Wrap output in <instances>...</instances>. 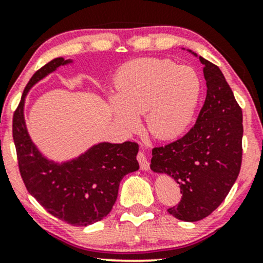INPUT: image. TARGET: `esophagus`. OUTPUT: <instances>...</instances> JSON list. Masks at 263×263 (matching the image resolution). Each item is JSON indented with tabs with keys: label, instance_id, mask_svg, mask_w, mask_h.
Instances as JSON below:
<instances>
[{
	"label": "esophagus",
	"instance_id": "esophagus-1",
	"mask_svg": "<svg viewBox=\"0 0 263 263\" xmlns=\"http://www.w3.org/2000/svg\"><path fill=\"white\" fill-rule=\"evenodd\" d=\"M137 161H138V163H140V167H141L142 171H148L149 162H148V159H147L146 155H144V152H142V151L138 152Z\"/></svg>",
	"mask_w": 263,
	"mask_h": 263
}]
</instances>
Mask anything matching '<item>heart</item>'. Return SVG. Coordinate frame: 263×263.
<instances>
[{
  "instance_id": "heart-1",
  "label": "heart",
  "mask_w": 263,
  "mask_h": 263,
  "mask_svg": "<svg viewBox=\"0 0 263 263\" xmlns=\"http://www.w3.org/2000/svg\"><path fill=\"white\" fill-rule=\"evenodd\" d=\"M116 99L111 101L115 121L123 128L137 125L146 112L155 137L170 140L185 131L200 96L197 71L172 60L140 58L126 63L114 79Z\"/></svg>"
}]
</instances>
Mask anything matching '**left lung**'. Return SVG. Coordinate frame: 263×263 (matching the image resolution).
Listing matches in <instances>:
<instances>
[{"instance_id":"1","label":"left lung","mask_w":263,"mask_h":263,"mask_svg":"<svg viewBox=\"0 0 263 263\" xmlns=\"http://www.w3.org/2000/svg\"><path fill=\"white\" fill-rule=\"evenodd\" d=\"M199 60L208 90L197 122L179 140L155 147L151 159V170L179 184L182 199L168 213L190 222L206 218L224 201L242 162L241 107L219 66Z\"/></svg>"}]
</instances>
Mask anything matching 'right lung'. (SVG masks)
Here are the masks:
<instances>
[{
  "label": "right lung",
  "instance_id": "add662e5",
  "mask_svg": "<svg viewBox=\"0 0 263 263\" xmlns=\"http://www.w3.org/2000/svg\"><path fill=\"white\" fill-rule=\"evenodd\" d=\"M71 63L62 57L35 71L27 84L13 115V134L18 167L27 190L53 216L74 226L100 221L117 199L120 182L138 171L136 142H102L71 161L55 163L39 152L29 137L25 121V100L29 89L62 65Z\"/></svg>",
  "mask_w": 263,
  "mask_h": 263
}]
</instances>
